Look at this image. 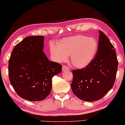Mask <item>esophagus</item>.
Wrapping results in <instances>:
<instances>
[{
  "label": "esophagus",
  "mask_w": 125,
  "mask_h": 125,
  "mask_svg": "<svg viewBox=\"0 0 125 125\" xmlns=\"http://www.w3.org/2000/svg\"><path fill=\"white\" fill-rule=\"evenodd\" d=\"M68 70H70V68L68 67H67V65H63L62 71H68Z\"/></svg>",
  "instance_id": "esophagus-1"
}]
</instances>
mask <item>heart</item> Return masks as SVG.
I'll list each match as a JSON object with an SVG mask.
<instances>
[{"mask_svg":"<svg viewBox=\"0 0 125 125\" xmlns=\"http://www.w3.org/2000/svg\"><path fill=\"white\" fill-rule=\"evenodd\" d=\"M97 49L98 43L94 39L77 35L63 39L58 44H50V52L53 60L60 63L67 61L70 55L73 65L84 68L91 63Z\"/></svg>","mask_w":125,"mask_h":125,"instance_id":"1","label":"heart"}]
</instances>
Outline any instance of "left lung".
I'll return each instance as SVG.
<instances>
[{
  "mask_svg": "<svg viewBox=\"0 0 125 125\" xmlns=\"http://www.w3.org/2000/svg\"><path fill=\"white\" fill-rule=\"evenodd\" d=\"M96 54L86 67L73 70L71 85L73 94L86 102L102 98L112 88L116 78L118 62L114 46L102 31H99Z\"/></svg>",
  "mask_w": 125,
  "mask_h": 125,
  "instance_id": "obj_1",
  "label": "left lung"
}]
</instances>
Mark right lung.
<instances>
[{
  "instance_id": "right-lung-1",
  "label": "right lung",
  "mask_w": 125,
  "mask_h": 125,
  "mask_svg": "<svg viewBox=\"0 0 125 125\" xmlns=\"http://www.w3.org/2000/svg\"><path fill=\"white\" fill-rule=\"evenodd\" d=\"M43 36L26 37L16 45L9 61L10 83L19 96L31 102L46 99L52 77L62 71L59 63L49 61L43 51Z\"/></svg>"
}]
</instances>
